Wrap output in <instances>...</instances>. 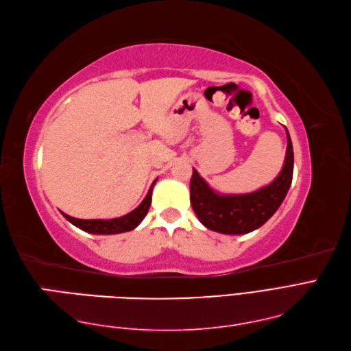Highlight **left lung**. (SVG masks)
I'll use <instances>...</instances> for the list:
<instances>
[{
    "instance_id": "1",
    "label": "left lung",
    "mask_w": 351,
    "mask_h": 351,
    "mask_svg": "<svg viewBox=\"0 0 351 351\" xmlns=\"http://www.w3.org/2000/svg\"><path fill=\"white\" fill-rule=\"evenodd\" d=\"M287 134L286 159L276 180L259 191L241 195H220L193 169L191 204L196 217L210 230L226 235L249 234L261 228L285 201L293 177V146Z\"/></svg>"
}]
</instances>
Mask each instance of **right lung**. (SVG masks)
Listing matches in <instances>:
<instances>
[{
  "mask_svg": "<svg viewBox=\"0 0 351 351\" xmlns=\"http://www.w3.org/2000/svg\"><path fill=\"white\" fill-rule=\"evenodd\" d=\"M153 186H155V182L150 186V189L146 195V198L143 199V202L136 207L134 211L128 213V215L122 217H116V219H110V220H102V219H93V220H84V219H75L65 215L62 213V216L77 226L79 229L84 230V232L89 234H97V235H113V234H122L128 232V230H132L136 226H138L143 219L146 217L147 211L150 208L152 204V192H153Z\"/></svg>",
  "mask_w": 351,
  "mask_h": 351,
  "instance_id": "add662e5",
  "label": "right lung"
}]
</instances>
